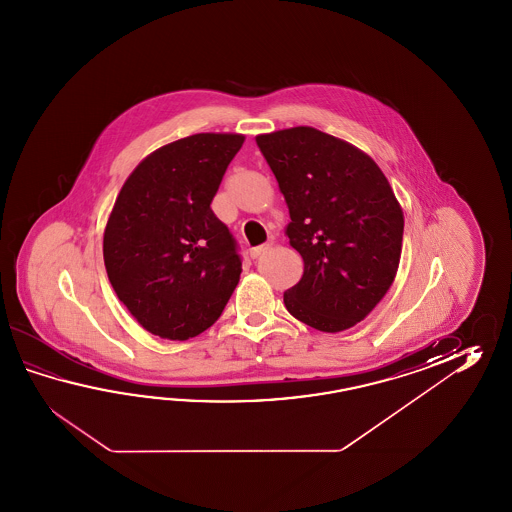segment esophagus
<instances>
[{
	"mask_svg": "<svg viewBox=\"0 0 512 512\" xmlns=\"http://www.w3.org/2000/svg\"><path fill=\"white\" fill-rule=\"evenodd\" d=\"M271 249V245L269 243H265V245H260V247H254V249H251V258L252 260H256V258H260V256H263L265 252L269 251Z\"/></svg>",
	"mask_w": 512,
	"mask_h": 512,
	"instance_id": "34e87169",
	"label": "esophagus"
}]
</instances>
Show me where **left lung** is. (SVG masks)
<instances>
[{
	"label": "left lung",
	"instance_id": "1",
	"mask_svg": "<svg viewBox=\"0 0 512 512\" xmlns=\"http://www.w3.org/2000/svg\"><path fill=\"white\" fill-rule=\"evenodd\" d=\"M291 223L304 276L283 294L287 311L326 333L355 326L392 287L404 218L392 186L366 153L298 126L258 135Z\"/></svg>",
	"mask_w": 512,
	"mask_h": 512
}]
</instances>
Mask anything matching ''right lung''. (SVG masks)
<instances>
[{"label": "right lung", "instance_id": "right-lung-1", "mask_svg": "<svg viewBox=\"0 0 512 512\" xmlns=\"http://www.w3.org/2000/svg\"><path fill=\"white\" fill-rule=\"evenodd\" d=\"M243 141L197 133L166 144L133 170L115 201L104 232L109 282L157 337L203 333L240 282L238 241L210 203Z\"/></svg>", "mask_w": 512, "mask_h": 512}]
</instances>
